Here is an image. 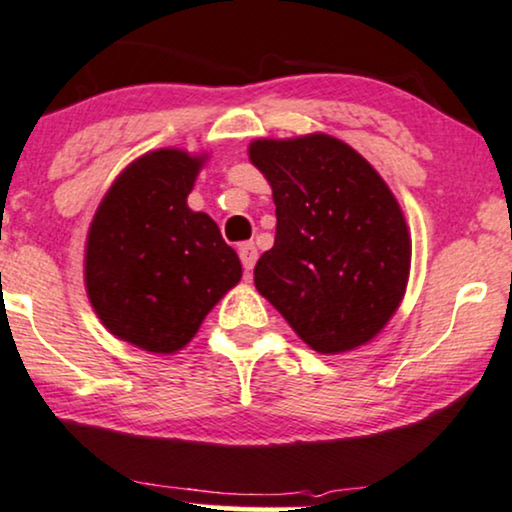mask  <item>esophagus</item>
<instances>
[{
	"label": "esophagus",
	"mask_w": 512,
	"mask_h": 512,
	"mask_svg": "<svg viewBox=\"0 0 512 512\" xmlns=\"http://www.w3.org/2000/svg\"><path fill=\"white\" fill-rule=\"evenodd\" d=\"M238 257H241L245 274H250V269L255 267V262H257L255 243H241V245H238Z\"/></svg>",
	"instance_id": "34e87169"
}]
</instances>
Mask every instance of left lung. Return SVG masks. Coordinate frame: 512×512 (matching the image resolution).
Segmentation results:
<instances>
[{
  "label": "left lung",
  "mask_w": 512,
  "mask_h": 512,
  "mask_svg": "<svg viewBox=\"0 0 512 512\" xmlns=\"http://www.w3.org/2000/svg\"><path fill=\"white\" fill-rule=\"evenodd\" d=\"M252 165L276 205L274 248L255 286L321 354L366 345L404 297L411 236L397 198L368 160L328 134L257 139Z\"/></svg>",
  "instance_id": "8db88e82"
}]
</instances>
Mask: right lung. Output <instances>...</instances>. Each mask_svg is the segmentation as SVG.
Listing matches in <instances>:
<instances>
[{
  "label": "right lung",
  "mask_w": 512,
  "mask_h": 512,
  "mask_svg": "<svg viewBox=\"0 0 512 512\" xmlns=\"http://www.w3.org/2000/svg\"><path fill=\"white\" fill-rule=\"evenodd\" d=\"M205 155L160 148L134 160L96 210L84 250V283L103 326L153 354L189 345L241 260L219 226L186 198Z\"/></svg>",
  "instance_id": "1"
}]
</instances>
